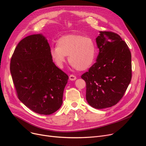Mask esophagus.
Listing matches in <instances>:
<instances>
[{
  "mask_svg": "<svg viewBox=\"0 0 146 146\" xmlns=\"http://www.w3.org/2000/svg\"><path fill=\"white\" fill-rule=\"evenodd\" d=\"M69 79H70V80L72 81H74L76 79V77L75 76L73 75V74H70V76H69Z\"/></svg>",
  "mask_w": 146,
  "mask_h": 146,
  "instance_id": "obj_1",
  "label": "esophagus"
}]
</instances>
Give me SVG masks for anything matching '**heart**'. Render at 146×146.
<instances>
[{
    "instance_id": "heart-1",
    "label": "heart",
    "mask_w": 146,
    "mask_h": 146,
    "mask_svg": "<svg viewBox=\"0 0 146 146\" xmlns=\"http://www.w3.org/2000/svg\"><path fill=\"white\" fill-rule=\"evenodd\" d=\"M56 44L57 46L51 47L50 54L59 67H63L67 56L69 63L78 70H86L92 64L95 46L90 38L69 34L59 38Z\"/></svg>"
}]
</instances>
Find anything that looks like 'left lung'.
Here are the masks:
<instances>
[{"mask_svg": "<svg viewBox=\"0 0 146 146\" xmlns=\"http://www.w3.org/2000/svg\"><path fill=\"white\" fill-rule=\"evenodd\" d=\"M96 62L81 78L86 82L88 103L96 109L116 105L131 80V54L119 35L99 31Z\"/></svg>", "mask_w": 146, "mask_h": 146, "instance_id": "left-lung-1", "label": "left lung"}]
</instances>
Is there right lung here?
I'll use <instances>...</instances> for the list:
<instances>
[{
  "label": "right lung",
  "mask_w": 146,
  "mask_h": 146,
  "mask_svg": "<svg viewBox=\"0 0 146 146\" xmlns=\"http://www.w3.org/2000/svg\"><path fill=\"white\" fill-rule=\"evenodd\" d=\"M42 34L29 35L15 48L10 71L19 100L33 111L50 115L62 105L68 76L53 63Z\"/></svg>",
  "instance_id": "obj_1"
}]
</instances>
